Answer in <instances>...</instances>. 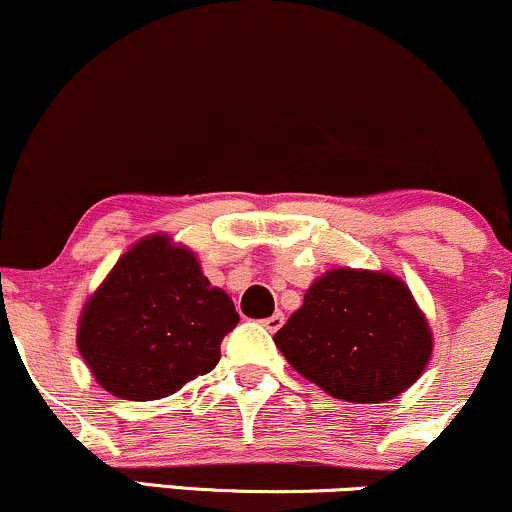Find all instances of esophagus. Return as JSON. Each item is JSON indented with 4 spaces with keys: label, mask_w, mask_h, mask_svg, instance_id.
<instances>
[{
    "label": "esophagus",
    "mask_w": 512,
    "mask_h": 512,
    "mask_svg": "<svg viewBox=\"0 0 512 512\" xmlns=\"http://www.w3.org/2000/svg\"><path fill=\"white\" fill-rule=\"evenodd\" d=\"M284 322H286L284 313H274L272 317H267V320H264V327H267L269 332H276V330H281V327H284Z\"/></svg>",
    "instance_id": "34e87169"
}]
</instances>
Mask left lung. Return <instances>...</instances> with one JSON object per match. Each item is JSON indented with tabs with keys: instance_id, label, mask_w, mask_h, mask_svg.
I'll use <instances>...</instances> for the list:
<instances>
[{
	"instance_id": "8db88e82",
	"label": "left lung",
	"mask_w": 512,
	"mask_h": 512,
	"mask_svg": "<svg viewBox=\"0 0 512 512\" xmlns=\"http://www.w3.org/2000/svg\"><path fill=\"white\" fill-rule=\"evenodd\" d=\"M303 378L358 404L397 397L431 358V330L404 281L383 272L332 269L274 334Z\"/></svg>"
}]
</instances>
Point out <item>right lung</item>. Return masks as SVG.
Segmentation results:
<instances>
[{"label": "right lung", "instance_id": "add662e5", "mask_svg": "<svg viewBox=\"0 0 512 512\" xmlns=\"http://www.w3.org/2000/svg\"><path fill=\"white\" fill-rule=\"evenodd\" d=\"M236 305L214 289L190 250L151 236L120 257L81 313V356L105 390L149 402L214 370L238 325Z\"/></svg>", "mask_w": 512, "mask_h": 512}]
</instances>
